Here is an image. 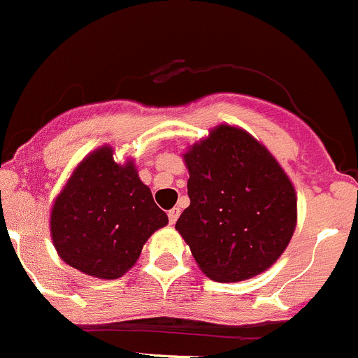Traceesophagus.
Masks as SVG:
<instances>
[{
	"label": "esophagus",
	"mask_w": 358,
	"mask_h": 358,
	"mask_svg": "<svg viewBox=\"0 0 358 358\" xmlns=\"http://www.w3.org/2000/svg\"><path fill=\"white\" fill-rule=\"evenodd\" d=\"M168 217H169V222H171V224H175L176 220H178V217H180V208H171L168 212Z\"/></svg>",
	"instance_id": "esophagus-1"
}]
</instances>
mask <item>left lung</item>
<instances>
[{"label":"left lung","instance_id":"obj_1","mask_svg":"<svg viewBox=\"0 0 358 358\" xmlns=\"http://www.w3.org/2000/svg\"><path fill=\"white\" fill-rule=\"evenodd\" d=\"M190 205L176 231L213 280L236 282L279 259L296 226V194L285 169L249 132L231 125L183 153Z\"/></svg>","mask_w":358,"mask_h":358}]
</instances>
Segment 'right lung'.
<instances>
[{
	"label": "right lung",
	"mask_w": 358,
	"mask_h": 358,
	"mask_svg": "<svg viewBox=\"0 0 358 358\" xmlns=\"http://www.w3.org/2000/svg\"><path fill=\"white\" fill-rule=\"evenodd\" d=\"M168 224L132 160L116 164L111 146L79 162L51 210L59 258L86 275L118 279L134 266L146 240Z\"/></svg>",
	"instance_id": "1"
}]
</instances>
